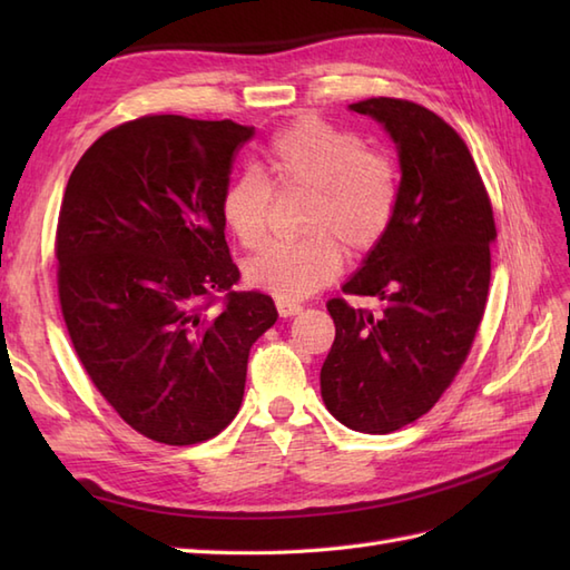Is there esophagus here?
Masks as SVG:
<instances>
[{
    "instance_id": "obj_1",
    "label": "esophagus",
    "mask_w": 570,
    "mask_h": 570,
    "mask_svg": "<svg viewBox=\"0 0 570 570\" xmlns=\"http://www.w3.org/2000/svg\"><path fill=\"white\" fill-rule=\"evenodd\" d=\"M276 311H278V316H282V318H292V316H296V313H301V304L276 298Z\"/></svg>"
}]
</instances>
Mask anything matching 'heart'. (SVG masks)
<instances>
[{
  "label": "heart",
  "instance_id": "1",
  "mask_svg": "<svg viewBox=\"0 0 570 570\" xmlns=\"http://www.w3.org/2000/svg\"><path fill=\"white\" fill-rule=\"evenodd\" d=\"M274 190H306L301 229L292 242H269L245 264L247 284L284 301L308 298L328 286L353 257L372 252L390 233L402 200L396 166L355 131L306 115L278 129L262 156L259 171L229 180L223 193L225 227L242 247L266 235Z\"/></svg>",
  "mask_w": 570,
  "mask_h": 570
}]
</instances>
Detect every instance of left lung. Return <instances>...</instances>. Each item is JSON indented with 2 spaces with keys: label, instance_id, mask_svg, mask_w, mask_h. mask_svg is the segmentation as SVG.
<instances>
[{
  "label": "left lung",
  "instance_id": "left-lung-1",
  "mask_svg": "<svg viewBox=\"0 0 570 570\" xmlns=\"http://www.w3.org/2000/svg\"><path fill=\"white\" fill-rule=\"evenodd\" d=\"M350 110L390 131L402 200L390 233L343 286L350 296H377L380 316L328 301L335 341L321 394L347 429L392 433L426 414L463 367L485 313L498 229L465 141L439 115L396 98Z\"/></svg>",
  "mask_w": 570,
  "mask_h": 570
}]
</instances>
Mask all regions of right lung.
<instances>
[{
  "label": "right lung",
  "instance_id": "obj_1",
  "mask_svg": "<svg viewBox=\"0 0 570 570\" xmlns=\"http://www.w3.org/2000/svg\"><path fill=\"white\" fill-rule=\"evenodd\" d=\"M254 127L149 115L72 168L56 229L58 298L85 372L131 429L166 445L220 433L245 396L272 296L235 292L223 193ZM223 293V297H217Z\"/></svg>",
  "mask_w": 570,
  "mask_h": 570
}]
</instances>
